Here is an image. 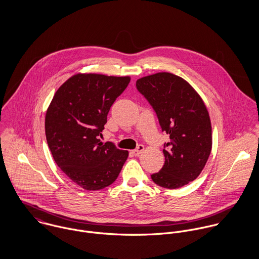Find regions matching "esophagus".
<instances>
[{
	"mask_svg": "<svg viewBox=\"0 0 259 259\" xmlns=\"http://www.w3.org/2000/svg\"><path fill=\"white\" fill-rule=\"evenodd\" d=\"M144 150H145V147H144L143 145H140V146H138V148H136V149L132 150V153H133L134 155L138 156V155H140Z\"/></svg>",
	"mask_w": 259,
	"mask_h": 259,
	"instance_id": "1",
	"label": "esophagus"
}]
</instances>
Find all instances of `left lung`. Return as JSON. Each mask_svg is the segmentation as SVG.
<instances>
[{
	"label": "left lung",
	"instance_id": "8db88e82",
	"mask_svg": "<svg viewBox=\"0 0 259 259\" xmlns=\"http://www.w3.org/2000/svg\"><path fill=\"white\" fill-rule=\"evenodd\" d=\"M137 88L169 136L162 150L164 164L151 180L170 189L187 185L200 175L212 148L210 117L202 99L183 77L166 72L139 78Z\"/></svg>",
	"mask_w": 259,
	"mask_h": 259
}]
</instances>
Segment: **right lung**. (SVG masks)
<instances>
[{
	"label": "right lung",
	"mask_w": 259,
	"mask_h": 259,
	"mask_svg": "<svg viewBox=\"0 0 259 259\" xmlns=\"http://www.w3.org/2000/svg\"><path fill=\"white\" fill-rule=\"evenodd\" d=\"M131 76L78 74L56 92L45 117L47 143L61 170L85 190H99L118 177L128 151L103 144L112 104L125 90Z\"/></svg>",
	"instance_id": "right-lung-1"
}]
</instances>
